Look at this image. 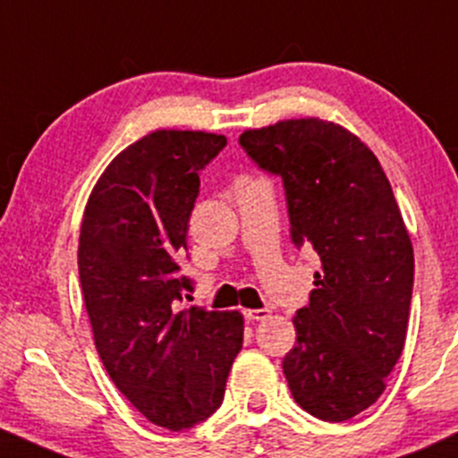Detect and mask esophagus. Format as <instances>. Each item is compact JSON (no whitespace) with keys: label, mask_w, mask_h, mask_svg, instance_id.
I'll return each instance as SVG.
<instances>
[{"label":"esophagus","mask_w":458,"mask_h":458,"mask_svg":"<svg viewBox=\"0 0 458 458\" xmlns=\"http://www.w3.org/2000/svg\"><path fill=\"white\" fill-rule=\"evenodd\" d=\"M243 315H245V319H250V321H263L269 318L271 310L269 309H250V310H243Z\"/></svg>","instance_id":"34e87169"}]
</instances>
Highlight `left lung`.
Returning a JSON list of instances; mask_svg holds the SVG:
<instances>
[{"instance_id": "1", "label": "left lung", "mask_w": 458, "mask_h": 458, "mask_svg": "<svg viewBox=\"0 0 458 458\" xmlns=\"http://www.w3.org/2000/svg\"><path fill=\"white\" fill-rule=\"evenodd\" d=\"M239 140L259 167L283 175L291 239L321 260L283 360L291 395L306 413L345 421L383 395L404 350L409 230L378 158L344 125L284 119Z\"/></svg>"}]
</instances>
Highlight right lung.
Segmentation results:
<instances>
[{"label":"right lung","instance_id":"1","mask_svg":"<svg viewBox=\"0 0 458 458\" xmlns=\"http://www.w3.org/2000/svg\"><path fill=\"white\" fill-rule=\"evenodd\" d=\"M224 134L154 130L119 152L89 195L78 269L99 359L156 426L184 430L219 409L243 345L239 310H178L198 172Z\"/></svg>","mask_w":458,"mask_h":458}]
</instances>
